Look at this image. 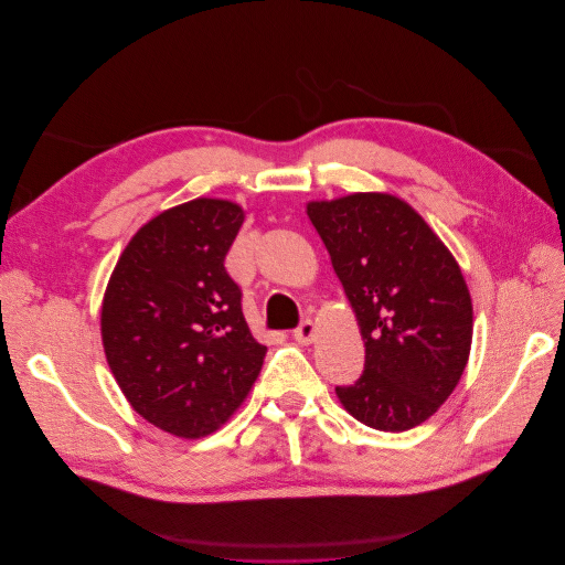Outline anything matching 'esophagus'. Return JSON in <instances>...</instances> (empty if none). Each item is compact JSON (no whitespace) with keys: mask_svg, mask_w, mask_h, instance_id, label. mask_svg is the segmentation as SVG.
Listing matches in <instances>:
<instances>
[{"mask_svg":"<svg viewBox=\"0 0 565 565\" xmlns=\"http://www.w3.org/2000/svg\"><path fill=\"white\" fill-rule=\"evenodd\" d=\"M316 324L313 320H301L299 328L295 330V339L299 341V344H311V341L316 339Z\"/></svg>","mask_w":565,"mask_h":565,"instance_id":"1","label":"esophagus"}]
</instances>
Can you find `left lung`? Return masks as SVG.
Listing matches in <instances>:
<instances>
[{
  "mask_svg": "<svg viewBox=\"0 0 565 565\" xmlns=\"http://www.w3.org/2000/svg\"><path fill=\"white\" fill-rule=\"evenodd\" d=\"M306 212L365 341L361 380L337 386V396L372 429H413L436 413L467 367L473 311L465 276L398 198L353 193L311 202Z\"/></svg>",
  "mask_w": 565,
  "mask_h": 565,
  "instance_id": "8db88e82",
  "label": "left lung"
}]
</instances>
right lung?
I'll return each instance as SVG.
<instances>
[{"instance_id": "right-lung-1", "label": "right lung", "mask_w": 565, "mask_h": 565, "mask_svg": "<svg viewBox=\"0 0 565 565\" xmlns=\"http://www.w3.org/2000/svg\"><path fill=\"white\" fill-rule=\"evenodd\" d=\"M243 221L237 204L212 198L158 214L129 241L104 297L100 334L119 388L181 438L218 429L264 365L224 266Z\"/></svg>"}]
</instances>
